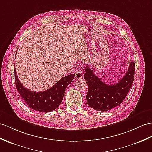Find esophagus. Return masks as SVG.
Returning a JSON list of instances; mask_svg holds the SVG:
<instances>
[{
	"label": "esophagus",
	"instance_id": "34e87169",
	"mask_svg": "<svg viewBox=\"0 0 152 152\" xmlns=\"http://www.w3.org/2000/svg\"><path fill=\"white\" fill-rule=\"evenodd\" d=\"M83 72L81 70H78L75 73V79H80L83 78Z\"/></svg>",
	"mask_w": 152,
	"mask_h": 152
}]
</instances>
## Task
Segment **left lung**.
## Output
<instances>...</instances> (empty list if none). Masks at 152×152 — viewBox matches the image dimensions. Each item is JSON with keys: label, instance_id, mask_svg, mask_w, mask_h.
<instances>
[{"label": "left lung", "instance_id": "8db88e82", "mask_svg": "<svg viewBox=\"0 0 152 152\" xmlns=\"http://www.w3.org/2000/svg\"><path fill=\"white\" fill-rule=\"evenodd\" d=\"M134 75L135 63L130 62L128 71L119 82L109 85L103 83L87 66L84 79L88 84V104L99 112H106L120 105L130 90Z\"/></svg>", "mask_w": 152, "mask_h": 152}]
</instances>
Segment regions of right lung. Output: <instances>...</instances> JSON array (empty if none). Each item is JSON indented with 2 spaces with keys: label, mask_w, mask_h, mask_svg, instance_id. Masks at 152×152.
I'll return each mask as SVG.
<instances>
[{
  "label": "right lung",
  "mask_w": 152,
  "mask_h": 152,
  "mask_svg": "<svg viewBox=\"0 0 152 152\" xmlns=\"http://www.w3.org/2000/svg\"><path fill=\"white\" fill-rule=\"evenodd\" d=\"M74 77V74H70L62 77L48 90L35 92L28 90L20 83L15 69V83L18 94L28 107L40 112H50L58 108L62 101L66 88Z\"/></svg>",
  "instance_id": "1"
}]
</instances>
